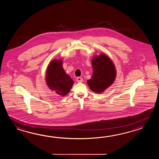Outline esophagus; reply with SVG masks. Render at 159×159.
I'll list each match as a JSON object with an SVG mask.
<instances>
[{
  "label": "esophagus",
  "instance_id": "34e87169",
  "mask_svg": "<svg viewBox=\"0 0 159 159\" xmlns=\"http://www.w3.org/2000/svg\"><path fill=\"white\" fill-rule=\"evenodd\" d=\"M76 80L78 82H81L83 81V79H82V78H81V77H78L76 78Z\"/></svg>",
  "mask_w": 159,
  "mask_h": 159
}]
</instances>
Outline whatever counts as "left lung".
<instances>
[{
	"mask_svg": "<svg viewBox=\"0 0 159 159\" xmlns=\"http://www.w3.org/2000/svg\"><path fill=\"white\" fill-rule=\"evenodd\" d=\"M92 66L93 75L87 82L92 91L100 93L105 91L115 80V66L111 60L104 54L93 58Z\"/></svg>",
	"mask_w": 159,
	"mask_h": 159,
	"instance_id": "1",
	"label": "left lung"
}]
</instances>
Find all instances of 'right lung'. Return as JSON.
Segmentation results:
<instances>
[{"mask_svg": "<svg viewBox=\"0 0 159 159\" xmlns=\"http://www.w3.org/2000/svg\"><path fill=\"white\" fill-rule=\"evenodd\" d=\"M62 61L53 60L48 67L46 81L48 87L61 96L69 93L74 82L66 74L62 68Z\"/></svg>", "mask_w": 159, "mask_h": 159, "instance_id": "1", "label": "right lung"}]
</instances>
